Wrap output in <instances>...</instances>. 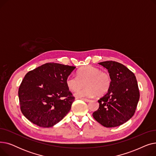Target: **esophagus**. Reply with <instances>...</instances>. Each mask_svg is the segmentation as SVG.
I'll return each instance as SVG.
<instances>
[{
  "instance_id": "obj_1",
  "label": "esophagus",
  "mask_w": 156,
  "mask_h": 156,
  "mask_svg": "<svg viewBox=\"0 0 156 156\" xmlns=\"http://www.w3.org/2000/svg\"><path fill=\"white\" fill-rule=\"evenodd\" d=\"M81 100H83V101H84L85 102H88L90 101V100L88 99H81Z\"/></svg>"
}]
</instances>
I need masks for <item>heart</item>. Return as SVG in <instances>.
<instances>
[{"label": "heart", "mask_w": 156, "mask_h": 156, "mask_svg": "<svg viewBox=\"0 0 156 156\" xmlns=\"http://www.w3.org/2000/svg\"><path fill=\"white\" fill-rule=\"evenodd\" d=\"M76 75H69L66 80V84L71 92L77 91L84 83L86 84V87L75 93L77 97L102 96L111 87V78L109 74L92 66L81 68L77 71Z\"/></svg>", "instance_id": "b5f03b06"}]
</instances>
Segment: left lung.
I'll return each instance as SVG.
<instances>
[{"mask_svg": "<svg viewBox=\"0 0 156 156\" xmlns=\"http://www.w3.org/2000/svg\"><path fill=\"white\" fill-rule=\"evenodd\" d=\"M99 64L108 69L111 85L98 101L99 108L92 116L105 127H116L134 115L140 98L137 81L134 73L119 62L108 61Z\"/></svg>", "mask_w": 156, "mask_h": 156, "instance_id": "8db88e82", "label": "left lung"}]
</instances>
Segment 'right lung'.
Listing matches in <instances>:
<instances>
[{"mask_svg": "<svg viewBox=\"0 0 156 156\" xmlns=\"http://www.w3.org/2000/svg\"><path fill=\"white\" fill-rule=\"evenodd\" d=\"M75 68L49 62L27 73L18 90L23 115L43 128L52 127L61 121L75 101L66 80Z\"/></svg>", "mask_w": 156, "mask_h": 156, "instance_id": "obj_1", "label": "right lung"}]
</instances>
